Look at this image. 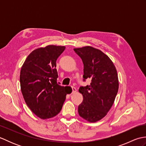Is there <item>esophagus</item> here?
<instances>
[{
    "mask_svg": "<svg viewBox=\"0 0 146 146\" xmlns=\"http://www.w3.org/2000/svg\"><path fill=\"white\" fill-rule=\"evenodd\" d=\"M71 89H72V93L74 94V93H75L76 92V89L74 87V86H71Z\"/></svg>",
    "mask_w": 146,
    "mask_h": 146,
    "instance_id": "obj_1",
    "label": "esophagus"
}]
</instances>
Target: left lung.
Wrapping results in <instances>:
<instances>
[{"instance_id":"obj_1","label":"left lung","mask_w":146,"mask_h":146,"mask_svg":"<svg viewBox=\"0 0 146 146\" xmlns=\"http://www.w3.org/2000/svg\"><path fill=\"white\" fill-rule=\"evenodd\" d=\"M83 63V81L90 79V85L80 86L83 100L79 105L80 117L95 122L106 115L113 104L119 90V80L113 62L103 52L91 46L75 48Z\"/></svg>"}]
</instances>
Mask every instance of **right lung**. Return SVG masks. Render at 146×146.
Here are the masks:
<instances>
[{
	"label": "right lung",
	"mask_w": 146,
	"mask_h": 146,
	"mask_svg": "<svg viewBox=\"0 0 146 146\" xmlns=\"http://www.w3.org/2000/svg\"><path fill=\"white\" fill-rule=\"evenodd\" d=\"M64 46L49 45L31 52L21 68L20 84L27 106L36 115L47 119L60 113L68 86L58 84V58Z\"/></svg>",
	"instance_id": "right-lung-1"
}]
</instances>
